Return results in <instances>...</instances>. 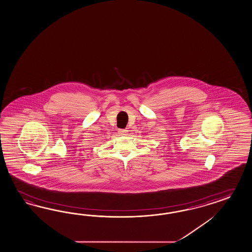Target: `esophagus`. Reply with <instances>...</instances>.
<instances>
[{"instance_id":"obj_1","label":"esophagus","mask_w":252,"mask_h":252,"mask_svg":"<svg viewBox=\"0 0 252 252\" xmlns=\"http://www.w3.org/2000/svg\"><path fill=\"white\" fill-rule=\"evenodd\" d=\"M127 132H128V130H127V129H119V134H121V135H126V134H127Z\"/></svg>"}]
</instances>
